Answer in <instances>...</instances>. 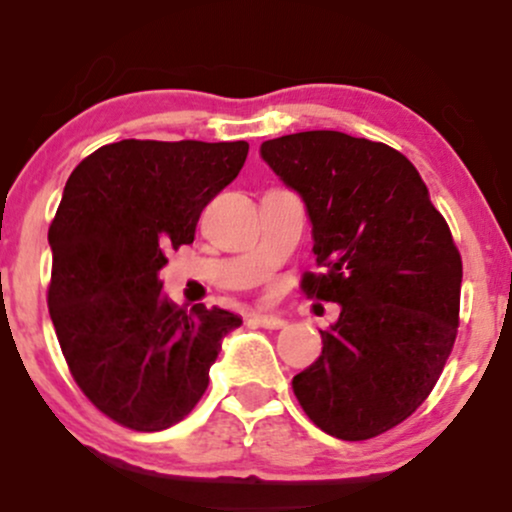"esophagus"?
<instances>
[{
    "mask_svg": "<svg viewBox=\"0 0 512 512\" xmlns=\"http://www.w3.org/2000/svg\"><path fill=\"white\" fill-rule=\"evenodd\" d=\"M255 322L264 330H281V327H286V320H281L279 315H262L257 313L255 315Z\"/></svg>",
    "mask_w": 512,
    "mask_h": 512,
    "instance_id": "obj_1",
    "label": "esophagus"
}]
</instances>
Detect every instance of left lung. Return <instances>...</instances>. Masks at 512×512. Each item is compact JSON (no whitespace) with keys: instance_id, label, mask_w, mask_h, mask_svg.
I'll return each instance as SVG.
<instances>
[{"instance_id":"8db88e82","label":"left lung","mask_w":512,"mask_h":512,"mask_svg":"<svg viewBox=\"0 0 512 512\" xmlns=\"http://www.w3.org/2000/svg\"><path fill=\"white\" fill-rule=\"evenodd\" d=\"M262 156L313 221L322 272H305L301 291L342 308L293 395L334 438L380 436L424 404L455 344L462 257L448 221L383 142L315 129L269 139Z\"/></svg>"}]
</instances>
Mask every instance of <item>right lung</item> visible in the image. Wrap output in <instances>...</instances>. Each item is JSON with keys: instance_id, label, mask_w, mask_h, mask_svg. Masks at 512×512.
Here are the masks:
<instances>
[{"instance_id": "obj_1", "label": "right lung", "mask_w": 512, "mask_h": 512, "mask_svg": "<svg viewBox=\"0 0 512 512\" xmlns=\"http://www.w3.org/2000/svg\"><path fill=\"white\" fill-rule=\"evenodd\" d=\"M248 142L122 139L69 175L50 223L48 308L74 383L132 431L185 419L209 385L228 310L187 313L158 281L166 250L195 240L202 209L236 180Z\"/></svg>"}]
</instances>
